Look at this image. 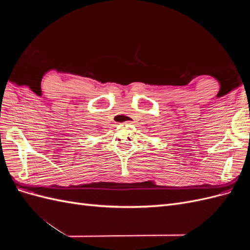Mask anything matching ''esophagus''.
I'll use <instances>...</instances> for the list:
<instances>
[{"label": "esophagus", "mask_w": 250, "mask_h": 250, "mask_svg": "<svg viewBox=\"0 0 250 250\" xmlns=\"http://www.w3.org/2000/svg\"><path fill=\"white\" fill-rule=\"evenodd\" d=\"M132 123H133V121L129 120V121H127V122H125L124 124H125V125H130V124H132Z\"/></svg>", "instance_id": "obj_1"}]
</instances>
